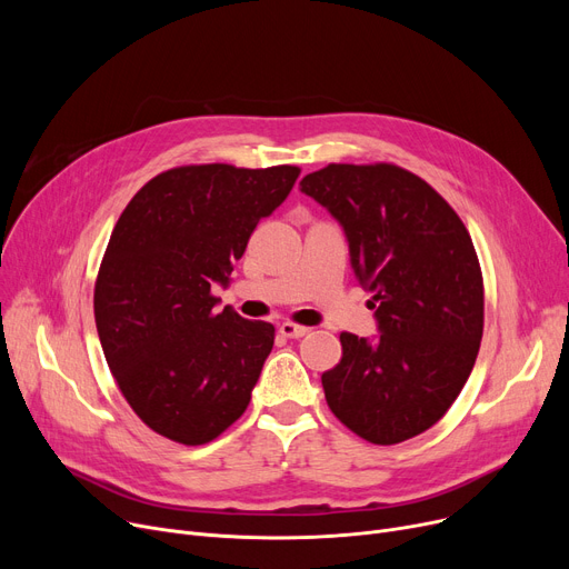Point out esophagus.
I'll return each instance as SVG.
<instances>
[{
	"label": "esophagus",
	"instance_id": "esophagus-1",
	"mask_svg": "<svg viewBox=\"0 0 569 569\" xmlns=\"http://www.w3.org/2000/svg\"><path fill=\"white\" fill-rule=\"evenodd\" d=\"M279 332H281V337H286V339H300V337L309 335V327L297 325V322H281V325H279Z\"/></svg>",
	"mask_w": 569,
	"mask_h": 569
}]
</instances>
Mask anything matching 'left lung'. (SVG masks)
I'll return each instance as SVG.
<instances>
[{
  "label": "left lung",
  "instance_id": "left-lung-1",
  "mask_svg": "<svg viewBox=\"0 0 569 569\" xmlns=\"http://www.w3.org/2000/svg\"><path fill=\"white\" fill-rule=\"evenodd\" d=\"M300 184L343 226L380 327L376 341L341 335V362L322 373L327 406L373 445L420 436L457 401L480 352L485 281L470 232L395 163H330Z\"/></svg>",
  "mask_w": 569,
  "mask_h": 569
}]
</instances>
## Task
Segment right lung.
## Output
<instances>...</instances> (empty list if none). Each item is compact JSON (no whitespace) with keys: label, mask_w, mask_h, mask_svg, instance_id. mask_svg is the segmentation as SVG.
I'll use <instances>...</instances> for the list:
<instances>
[{"label":"right lung","mask_w":569,"mask_h":569,"mask_svg":"<svg viewBox=\"0 0 569 569\" xmlns=\"http://www.w3.org/2000/svg\"><path fill=\"white\" fill-rule=\"evenodd\" d=\"M297 166L170 168L131 198L94 286V320L119 392L159 436L204 445L237 422L274 346V325L217 313L258 221L290 193Z\"/></svg>","instance_id":"add662e5"}]
</instances>
